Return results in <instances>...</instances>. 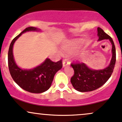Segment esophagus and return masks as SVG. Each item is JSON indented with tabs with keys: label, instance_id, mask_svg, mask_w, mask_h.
I'll return each instance as SVG.
<instances>
[{
	"label": "esophagus",
	"instance_id": "obj_1",
	"mask_svg": "<svg viewBox=\"0 0 122 122\" xmlns=\"http://www.w3.org/2000/svg\"><path fill=\"white\" fill-rule=\"evenodd\" d=\"M69 65V62H68V61H67L66 60H64V61H63L62 62L63 68H64V67L65 66H68Z\"/></svg>",
	"mask_w": 122,
	"mask_h": 122
}]
</instances>
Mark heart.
Segmentation results:
<instances>
[{
  "instance_id": "b5f03b06",
  "label": "heart",
  "mask_w": 122,
  "mask_h": 122,
  "mask_svg": "<svg viewBox=\"0 0 122 122\" xmlns=\"http://www.w3.org/2000/svg\"><path fill=\"white\" fill-rule=\"evenodd\" d=\"M80 42V41L76 42H69L65 43H64L61 46V49L64 53H68V54H72L75 51L76 49L77 43Z\"/></svg>"
}]
</instances>
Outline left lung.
Instances as JSON below:
<instances>
[{
	"mask_svg": "<svg viewBox=\"0 0 122 122\" xmlns=\"http://www.w3.org/2000/svg\"><path fill=\"white\" fill-rule=\"evenodd\" d=\"M98 41L108 40L112 44V58L109 65L103 69L95 70L89 68L84 63L72 64L74 75L71 82L77 91L85 92L94 91L104 85L112 73L116 62L115 46L112 38L101 28L97 27Z\"/></svg>",
	"mask_w": 122,
	"mask_h": 122,
	"instance_id": "1",
	"label": "left lung"
}]
</instances>
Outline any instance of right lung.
Masks as SVG:
<instances>
[{
	"label": "right lung",
	"instance_id": "add662e5",
	"mask_svg": "<svg viewBox=\"0 0 122 122\" xmlns=\"http://www.w3.org/2000/svg\"><path fill=\"white\" fill-rule=\"evenodd\" d=\"M27 31H41L34 27L25 29L15 38L10 45L8 64L10 73L14 81L24 90L31 93H41L49 89L55 74L62 67L61 60L57 62L46 58L40 65L32 69H22L15 62L13 55L14 44L23 33Z\"/></svg>",
	"mask_w": 122,
	"mask_h": 122
}]
</instances>
